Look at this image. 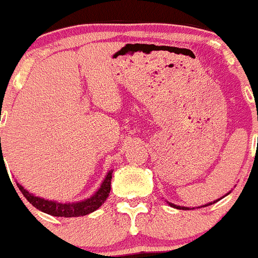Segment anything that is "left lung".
I'll return each instance as SVG.
<instances>
[{"mask_svg":"<svg viewBox=\"0 0 258 258\" xmlns=\"http://www.w3.org/2000/svg\"><path fill=\"white\" fill-rule=\"evenodd\" d=\"M230 192H231V191H230ZM230 192H227L226 195H229ZM226 195H225V197H226ZM221 199H222V198H220V199H218V200H221ZM218 200H214L213 203L218 202ZM166 203H168V204H169L170 207H173V208H177V209H183V211H186V209H191V208H188V207H181V206H175V204H173V203H169V202H166ZM213 203H207V204H204V206H202V207H197V208H203V207L211 206V204H213ZM192 209H195V208H192Z\"/></svg>","mask_w":258,"mask_h":258,"instance_id":"1","label":"left lung"}]
</instances>
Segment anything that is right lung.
I'll return each mask as SVG.
<instances>
[{
	"instance_id": "obj_1",
	"label": "right lung",
	"mask_w": 258,
	"mask_h": 258,
	"mask_svg": "<svg viewBox=\"0 0 258 258\" xmlns=\"http://www.w3.org/2000/svg\"><path fill=\"white\" fill-rule=\"evenodd\" d=\"M112 172L113 170L111 169L107 173V175L104 177L103 182L101 183L99 188L93 194L92 197L88 198V199L85 200H81V202L59 203L55 202V200H47L44 199V198L36 197V195L31 194L29 191H27L26 188L23 187L22 184L18 183V182L17 186L19 187V190L22 191L24 198H26L35 208H37L38 211L50 214V216H55V217H81V216H86V214L97 211V209L106 202V199L109 195V191H111Z\"/></svg>"
}]
</instances>
